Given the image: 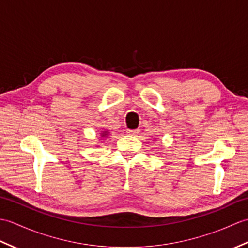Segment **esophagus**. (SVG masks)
<instances>
[{"instance_id":"obj_1","label":"esophagus","mask_w":248,"mask_h":248,"mask_svg":"<svg viewBox=\"0 0 248 248\" xmlns=\"http://www.w3.org/2000/svg\"><path fill=\"white\" fill-rule=\"evenodd\" d=\"M139 132H140L139 129H128L127 130V133L130 134V135H135V134H138Z\"/></svg>"}]
</instances>
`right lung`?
Listing matches in <instances>:
<instances>
[{"mask_svg":"<svg viewBox=\"0 0 248 248\" xmlns=\"http://www.w3.org/2000/svg\"><path fill=\"white\" fill-rule=\"evenodd\" d=\"M102 135H103V136H104V135H107V134H104V133H103V134H102Z\"/></svg>","mask_w":248,"mask_h":248,"instance_id":"right-lung-1","label":"right lung"}]
</instances>
